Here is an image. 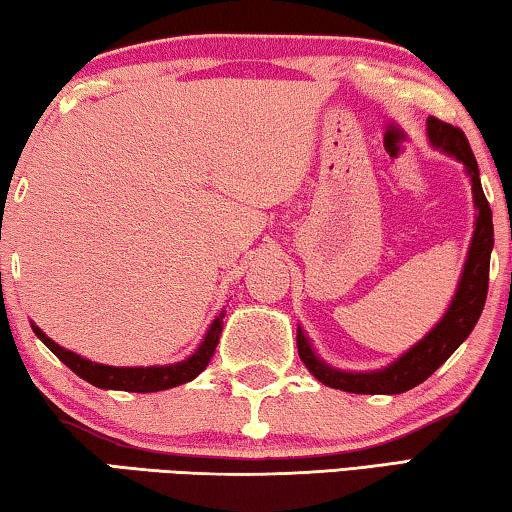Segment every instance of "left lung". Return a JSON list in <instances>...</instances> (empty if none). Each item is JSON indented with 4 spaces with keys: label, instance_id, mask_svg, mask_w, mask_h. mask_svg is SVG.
Instances as JSON below:
<instances>
[{
    "label": "left lung",
    "instance_id": "8db88e82",
    "mask_svg": "<svg viewBox=\"0 0 512 512\" xmlns=\"http://www.w3.org/2000/svg\"><path fill=\"white\" fill-rule=\"evenodd\" d=\"M427 138L436 150L446 152L450 157H455L459 164H464L466 175L471 180L473 205L478 210L469 256H466L455 298L441 321L416 346H411L404 355H399L392 365L376 369V372H344V369L330 367L328 362L318 358L309 344L305 330L298 325L300 360L305 362V367L318 381L335 390L355 392V395H399V392L416 388L457 351V346L471 335L480 314H483L487 284H490L494 226L490 203H487L483 187H480L476 157H473L464 131L453 127V124L436 120V117H427Z\"/></svg>",
    "mask_w": 512,
    "mask_h": 512
}]
</instances>
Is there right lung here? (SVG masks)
Listing matches in <instances>:
<instances>
[{
  "instance_id": "right-lung-1",
  "label": "right lung",
  "mask_w": 512,
  "mask_h": 512,
  "mask_svg": "<svg viewBox=\"0 0 512 512\" xmlns=\"http://www.w3.org/2000/svg\"><path fill=\"white\" fill-rule=\"evenodd\" d=\"M224 316L226 311H219V316L214 318L210 330L205 332L201 346L189 355L187 360L175 362V365H157V367H110L101 365V362H92L83 358V355L66 351L59 344H55L39 325L32 323L34 335L53 351L73 374H78L80 379L96 385L103 390H124V392H159L175 388V385L194 381L198 374L207 367V362L214 355V348L219 344V335L224 330Z\"/></svg>"
}]
</instances>
